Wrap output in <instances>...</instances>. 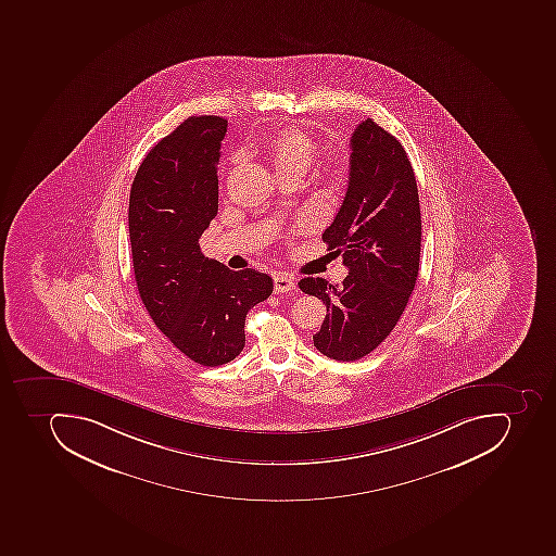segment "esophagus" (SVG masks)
<instances>
[{
	"label": "esophagus",
	"instance_id": "1",
	"mask_svg": "<svg viewBox=\"0 0 556 556\" xmlns=\"http://www.w3.org/2000/svg\"><path fill=\"white\" fill-rule=\"evenodd\" d=\"M294 288H296V285H294L293 277L282 274V271L274 274V291L277 294L288 293V291H293Z\"/></svg>",
	"mask_w": 556,
	"mask_h": 556
}]
</instances>
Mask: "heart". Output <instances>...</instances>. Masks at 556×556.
<instances>
[{
  "label": "heart",
  "mask_w": 556,
  "mask_h": 556,
  "mask_svg": "<svg viewBox=\"0 0 556 556\" xmlns=\"http://www.w3.org/2000/svg\"><path fill=\"white\" fill-rule=\"evenodd\" d=\"M268 154H270L271 164L276 168L277 177L296 175V177L303 178L314 164L317 146L300 129L285 128L279 129L268 140ZM241 160L242 155L237 154L233 157V163H239Z\"/></svg>",
  "instance_id": "1"
}]
</instances>
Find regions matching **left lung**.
I'll return each mask as SVG.
<instances>
[{
	"mask_svg": "<svg viewBox=\"0 0 556 556\" xmlns=\"http://www.w3.org/2000/svg\"><path fill=\"white\" fill-rule=\"evenodd\" d=\"M349 189L323 233L349 276L341 285L305 277L303 293L328 308L315 349L353 362L378 349L413 294L421 254L418 184L402 143L367 117L350 140Z\"/></svg>",
	"mask_w": 556,
	"mask_h": 556,
	"instance_id": "1",
	"label": "left lung"
}]
</instances>
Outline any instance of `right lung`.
I'll list each match as a JSON object with an SVG mask.
<instances>
[{
	"mask_svg": "<svg viewBox=\"0 0 556 556\" xmlns=\"http://www.w3.org/2000/svg\"><path fill=\"white\" fill-rule=\"evenodd\" d=\"M227 119L187 117L152 147L129 192L138 294L157 329L190 361L216 367L242 352L245 315L271 277L204 256L199 239L218 212V160Z\"/></svg>",
	"mask_w": 556,
	"mask_h": 556,
	"instance_id": "1",
	"label": "right lung"
}]
</instances>
